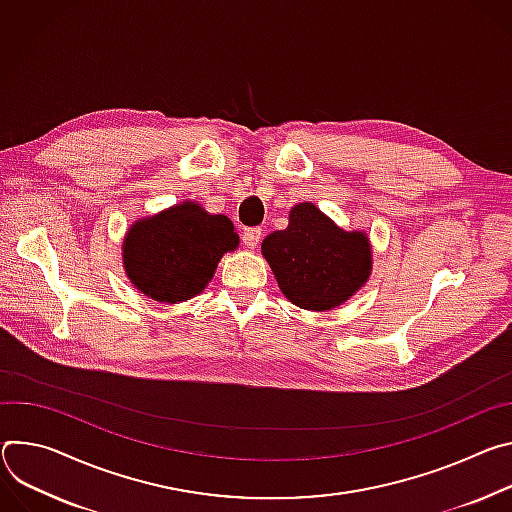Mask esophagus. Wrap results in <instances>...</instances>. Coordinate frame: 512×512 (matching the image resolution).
Wrapping results in <instances>:
<instances>
[{
	"instance_id": "obj_1",
	"label": "esophagus",
	"mask_w": 512,
	"mask_h": 512,
	"mask_svg": "<svg viewBox=\"0 0 512 512\" xmlns=\"http://www.w3.org/2000/svg\"><path fill=\"white\" fill-rule=\"evenodd\" d=\"M260 238H262V230H260V227H246L244 234H242V242H244V246H248V248H256L258 242H260Z\"/></svg>"
}]
</instances>
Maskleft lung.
Wrapping results in <instances>:
<instances>
[{"mask_svg": "<svg viewBox=\"0 0 512 512\" xmlns=\"http://www.w3.org/2000/svg\"><path fill=\"white\" fill-rule=\"evenodd\" d=\"M278 287L301 309L327 311L348 301L370 276L372 256L362 232H344L313 203L291 209L289 227L262 242Z\"/></svg>", "mask_w": 512, "mask_h": 512, "instance_id": "obj_1", "label": "left lung"}]
</instances>
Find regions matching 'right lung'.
<instances>
[{
    "label": "right lung",
    "instance_id": "add662e5",
    "mask_svg": "<svg viewBox=\"0 0 512 512\" xmlns=\"http://www.w3.org/2000/svg\"><path fill=\"white\" fill-rule=\"evenodd\" d=\"M238 244L230 219L187 201L134 223L124 242V264L144 295L177 303L199 295L219 258Z\"/></svg>",
    "mask_w": 512,
    "mask_h": 512
}]
</instances>
